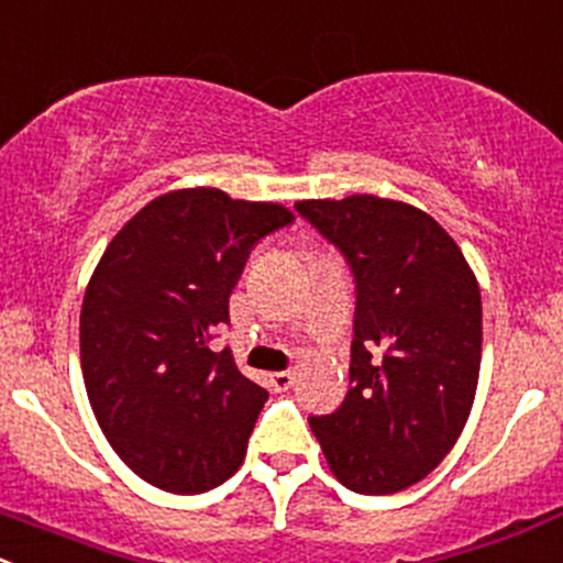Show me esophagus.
<instances>
[{"label": "esophagus", "instance_id": "esophagus-1", "mask_svg": "<svg viewBox=\"0 0 563 563\" xmlns=\"http://www.w3.org/2000/svg\"><path fill=\"white\" fill-rule=\"evenodd\" d=\"M271 387H274L276 393H284V390H289V387H292V382H295V376L289 374V371H279V374H271Z\"/></svg>", "mask_w": 563, "mask_h": 563}]
</instances>
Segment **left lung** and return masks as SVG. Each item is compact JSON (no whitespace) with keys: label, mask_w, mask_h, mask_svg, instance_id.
<instances>
[{"label":"left lung","mask_w":563,"mask_h":563,"mask_svg":"<svg viewBox=\"0 0 563 563\" xmlns=\"http://www.w3.org/2000/svg\"><path fill=\"white\" fill-rule=\"evenodd\" d=\"M295 211L344 254L357 292L350 390L309 426L344 488L398 494L442 463L472 411L477 279L448 230L409 202L352 195Z\"/></svg>","instance_id":"1"}]
</instances>
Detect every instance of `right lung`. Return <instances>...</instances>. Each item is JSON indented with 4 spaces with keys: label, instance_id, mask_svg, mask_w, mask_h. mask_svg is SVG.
Listing matches in <instances>:
<instances>
[{
    "label": "right lung",
    "instance_id": "1",
    "mask_svg": "<svg viewBox=\"0 0 563 563\" xmlns=\"http://www.w3.org/2000/svg\"><path fill=\"white\" fill-rule=\"evenodd\" d=\"M292 219L279 202L176 189L97 263L80 309L86 393L110 448L154 488L206 494L239 472L268 390L208 341L254 243Z\"/></svg>",
    "mask_w": 563,
    "mask_h": 563
}]
</instances>
